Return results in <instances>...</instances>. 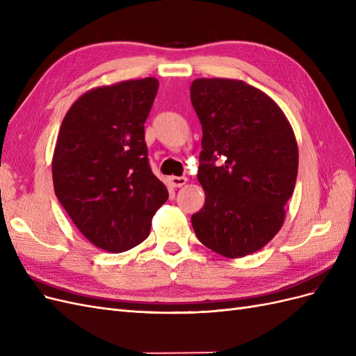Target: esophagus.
I'll return each instance as SVG.
<instances>
[{
	"instance_id": "1",
	"label": "esophagus",
	"mask_w": 356,
	"mask_h": 356,
	"mask_svg": "<svg viewBox=\"0 0 356 356\" xmlns=\"http://www.w3.org/2000/svg\"><path fill=\"white\" fill-rule=\"evenodd\" d=\"M168 181H169V184H170V187H174V188H178V187H182V186H186V182H187V178H186V177H169V178H168Z\"/></svg>"
}]
</instances>
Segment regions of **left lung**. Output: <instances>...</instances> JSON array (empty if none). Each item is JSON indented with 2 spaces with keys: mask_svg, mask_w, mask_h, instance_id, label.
<instances>
[{
  "mask_svg": "<svg viewBox=\"0 0 356 356\" xmlns=\"http://www.w3.org/2000/svg\"><path fill=\"white\" fill-rule=\"evenodd\" d=\"M190 98L203 132L197 179L204 190L193 229L222 257L257 252L281 230L284 207L294 193L293 127L270 96L242 80L197 79ZM218 156L223 160L217 167Z\"/></svg>",
  "mask_w": 356,
  "mask_h": 356,
  "instance_id": "1",
  "label": "left lung"
}]
</instances>
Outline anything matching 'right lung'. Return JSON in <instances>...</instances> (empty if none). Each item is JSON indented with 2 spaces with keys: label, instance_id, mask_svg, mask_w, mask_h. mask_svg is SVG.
Returning <instances> with one entry per match:
<instances>
[{
  "label": "right lung",
  "instance_id": "add662e5",
  "mask_svg": "<svg viewBox=\"0 0 356 356\" xmlns=\"http://www.w3.org/2000/svg\"><path fill=\"white\" fill-rule=\"evenodd\" d=\"M157 89L154 77L95 88L71 105L59 129L55 195L75 227L104 251L144 242L169 196L149 169L144 138Z\"/></svg>",
  "mask_w": 356,
  "mask_h": 356
}]
</instances>
